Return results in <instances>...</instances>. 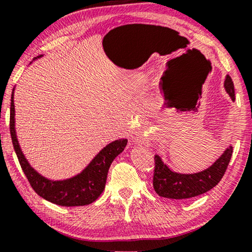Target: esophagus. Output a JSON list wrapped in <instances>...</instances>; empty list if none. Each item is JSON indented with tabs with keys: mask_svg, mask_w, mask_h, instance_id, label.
Wrapping results in <instances>:
<instances>
[{
	"mask_svg": "<svg viewBox=\"0 0 252 252\" xmlns=\"http://www.w3.org/2000/svg\"><path fill=\"white\" fill-rule=\"evenodd\" d=\"M133 141H134L135 143H143V138H142L141 135H140V136H135Z\"/></svg>",
	"mask_w": 252,
	"mask_h": 252,
	"instance_id": "34e87169",
	"label": "esophagus"
}]
</instances>
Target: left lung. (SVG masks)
<instances>
[{
	"label": "left lung",
	"instance_id": "obj_1",
	"mask_svg": "<svg viewBox=\"0 0 252 252\" xmlns=\"http://www.w3.org/2000/svg\"><path fill=\"white\" fill-rule=\"evenodd\" d=\"M227 94L234 102V87L231 78L225 76L223 83ZM233 148L231 144L210 167L194 173H180L169 168L159 155H155L153 188L160 197L168 199H190L202 194L216 187L222 179L231 159Z\"/></svg>",
	"mask_w": 252,
	"mask_h": 252
}]
</instances>
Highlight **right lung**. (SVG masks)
<instances>
[{
	"label": "right lung",
	"instance_id": "1",
	"mask_svg": "<svg viewBox=\"0 0 252 252\" xmlns=\"http://www.w3.org/2000/svg\"><path fill=\"white\" fill-rule=\"evenodd\" d=\"M43 55H40V57L34 59L33 61L41 59ZM14 91L15 88L13 89L11 96V138L21 167H22L23 172L27 176L30 185L32 186L34 191L40 197L54 204H58V206L79 207L87 206V204L94 202L100 197V194L103 192L111 163L125 150L127 140L121 138L106 144L79 173L74 174V176L65 179H59V180L46 178L43 174L37 172L30 164L22 149H21L15 129Z\"/></svg>",
	"mask_w": 252,
	"mask_h": 252
}]
</instances>
